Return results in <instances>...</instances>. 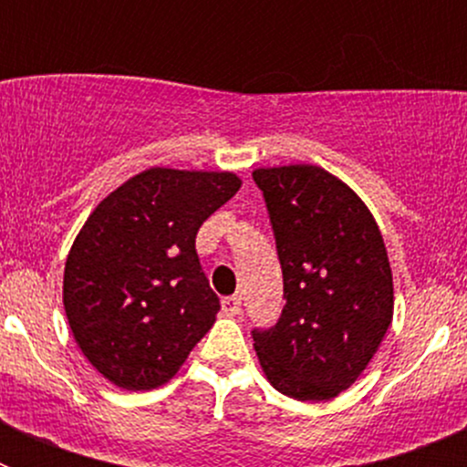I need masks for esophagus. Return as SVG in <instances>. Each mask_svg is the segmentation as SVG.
<instances>
[{"label": "esophagus", "instance_id": "obj_1", "mask_svg": "<svg viewBox=\"0 0 467 467\" xmlns=\"http://www.w3.org/2000/svg\"><path fill=\"white\" fill-rule=\"evenodd\" d=\"M222 311H224V316H238L241 313V296H224L222 299Z\"/></svg>", "mask_w": 467, "mask_h": 467}]
</instances>
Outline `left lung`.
Here are the masks:
<instances>
[{"label": "left lung", "mask_w": 467, "mask_h": 467, "mask_svg": "<svg viewBox=\"0 0 467 467\" xmlns=\"http://www.w3.org/2000/svg\"><path fill=\"white\" fill-rule=\"evenodd\" d=\"M283 269V316L254 329L264 377L301 402L358 381L393 323V271L374 214L339 177L311 163L257 168Z\"/></svg>", "instance_id": "8db88e82"}]
</instances>
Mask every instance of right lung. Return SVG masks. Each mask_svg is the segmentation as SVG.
Here are the masks:
<instances>
[{"mask_svg": "<svg viewBox=\"0 0 467 467\" xmlns=\"http://www.w3.org/2000/svg\"><path fill=\"white\" fill-rule=\"evenodd\" d=\"M229 171L147 168L107 193L69 247L63 304L86 360L114 386L171 381L217 320L196 234L241 189Z\"/></svg>", "mask_w": 467, "mask_h": 467, "instance_id": "1", "label": "right lung"}]
</instances>
